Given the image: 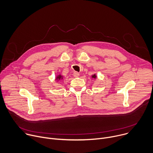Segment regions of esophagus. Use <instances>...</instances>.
Segmentation results:
<instances>
[{
	"label": "esophagus",
	"mask_w": 153,
	"mask_h": 153,
	"mask_svg": "<svg viewBox=\"0 0 153 153\" xmlns=\"http://www.w3.org/2000/svg\"><path fill=\"white\" fill-rule=\"evenodd\" d=\"M73 76H74L75 77H79L80 74H79L78 72H74V73H73Z\"/></svg>",
	"instance_id": "34e87169"
}]
</instances>
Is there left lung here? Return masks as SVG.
I'll list each match as a JSON object with an SVG mask.
<instances>
[{
  "instance_id": "left-lung-1",
  "label": "left lung",
  "mask_w": 153,
  "mask_h": 153,
  "mask_svg": "<svg viewBox=\"0 0 153 153\" xmlns=\"http://www.w3.org/2000/svg\"><path fill=\"white\" fill-rule=\"evenodd\" d=\"M91 78H92V79H97V76H96V74H93V75L91 76Z\"/></svg>"
}]
</instances>
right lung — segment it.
Listing matches in <instances>:
<instances>
[{"label":"right lung","mask_w":153,"mask_h":153,"mask_svg":"<svg viewBox=\"0 0 153 153\" xmlns=\"http://www.w3.org/2000/svg\"><path fill=\"white\" fill-rule=\"evenodd\" d=\"M55 80H56V82L57 83H60L63 80V76L60 74H59L57 76H56Z\"/></svg>","instance_id":"right-lung-1"}]
</instances>
